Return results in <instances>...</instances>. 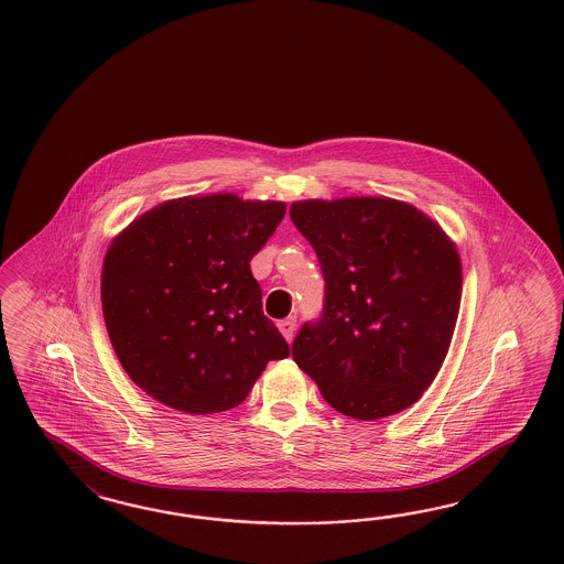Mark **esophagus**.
Masks as SVG:
<instances>
[{"instance_id": "esophagus-1", "label": "esophagus", "mask_w": 564, "mask_h": 564, "mask_svg": "<svg viewBox=\"0 0 564 564\" xmlns=\"http://www.w3.org/2000/svg\"><path fill=\"white\" fill-rule=\"evenodd\" d=\"M295 325H297L295 316H290V318H285V321H279V323H276V327H279V330H281V335H283L288 341H292Z\"/></svg>"}]
</instances>
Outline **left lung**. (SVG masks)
<instances>
[{
    "instance_id": "obj_1",
    "label": "left lung",
    "mask_w": 564,
    "mask_h": 564,
    "mask_svg": "<svg viewBox=\"0 0 564 564\" xmlns=\"http://www.w3.org/2000/svg\"><path fill=\"white\" fill-rule=\"evenodd\" d=\"M290 216L325 276L323 316L293 339L295 365L351 419L409 409L442 369L456 327V243L391 197L302 199Z\"/></svg>"
}]
</instances>
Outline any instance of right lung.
<instances>
[{
  "label": "right lung",
  "mask_w": 564,
  "mask_h": 564,
  "mask_svg": "<svg viewBox=\"0 0 564 564\" xmlns=\"http://www.w3.org/2000/svg\"><path fill=\"white\" fill-rule=\"evenodd\" d=\"M283 216L285 202L187 195L112 239L104 321L122 369L148 395L189 414L231 410L271 360L290 356L250 269Z\"/></svg>",
  "instance_id": "add662e5"
}]
</instances>
